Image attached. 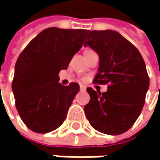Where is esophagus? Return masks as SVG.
<instances>
[{
    "label": "esophagus",
    "mask_w": 160,
    "mask_h": 160,
    "mask_svg": "<svg viewBox=\"0 0 160 160\" xmlns=\"http://www.w3.org/2000/svg\"><path fill=\"white\" fill-rule=\"evenodd\" d=\"M86 89H87V88L85 86H80V90L81 91H86Z\"/></svg>",
    "instance_id": "obj_1"
}]
</instances>
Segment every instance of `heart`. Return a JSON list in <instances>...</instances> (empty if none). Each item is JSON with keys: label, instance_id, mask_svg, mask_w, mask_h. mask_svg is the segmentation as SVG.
<instances>
[{"label": "heart", "instance_id": "b5f03b06", "mask_svg": "<svg viewBox=\"0 0 160 160\" xmlns=\"http://www.w3.org/2000/svg\"><path fill=\"white\" fill-rule=\"evenodd\" d=\"M83 80H84V79H83Z\"/></svg>", "mask_w": 160, "mask_h": 160}]
</instances>
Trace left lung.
Returning a JSON list of instances; mask_svg holds the SVG:
<instances>
[{"mask_svg":"<svg viewBox=\"0 0 160 160\" xmlns=\"http://www.w3.org/2000/svg\"><path fill=\"white\" fill-rule=\"evenodd\" d=\"M85 47L99 56V68L93 82L108 85L107 92L91 88L86 116L97 131L117 135L133 125L145 105L149 76L145 61L134 45L113 30L88 31Z\"/></svg>","mask_w":160,"mask_h":160,"instance_id":"obj_1","label":"left lung"}]
</instances>
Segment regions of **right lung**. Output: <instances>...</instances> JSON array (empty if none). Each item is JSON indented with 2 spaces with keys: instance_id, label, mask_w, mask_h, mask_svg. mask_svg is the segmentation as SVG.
I'll use <instances>...</instances> for the list:
<instances>
[{
  "instance_id": "1",
  "label": "right lung",
  "mask_w": 160,
  "mask_h": 160,
  "mask_svg": "<svg viewBox=\"0 0 160 160\" xmlns=\"http://www.w3.org/2000/svg\"><path fill=\"white\" fill-rule=\"evenodd\" d=\"M88 30L49 28L35 37L20 53L12 89L18 114L27 127L46 133L64 122L75 95L77 83L62 86L59 72L68 68L81 49Z\"/></svg>"
}]
</instances>
